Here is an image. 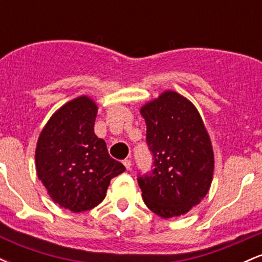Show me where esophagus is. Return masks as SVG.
Masks as SVG:
<instances>
[{
  "mask_svg": "<svg viewBox=\"0 0 262 262\" xmlns=\"http://www.w3.org/2000/svg\"><path fill=\"white\" fill-rule=\"evenodd\" d=\"M123 164H124L125 169H127V170H130V166H132V161L129 160V159H125V160H123Z\"/></svg>",
  "mask_w": 262,
  "mask_h": 262,
  "instance_id": "1",
  "label": "esophagus"
}]
</instances>
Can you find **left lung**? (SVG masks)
I'll return each instance as SVG.
<instances>
[{
    "label": "left lung",
    "mask_w": 262,
    "mask_h": 262,
    "mask_svg": "<svg viewBox=\"0 0 262 262\" xmlns=\"http://www.w3.org/2000/svg\"><path fill=\"white\" fill-rule=\"evenodd\" d=\"M152 169L138 172V185L150 210L179 217L197 206L213 177L212 144L196 107L173 91L164 92L140 111Z\"/></svg>",
    "instance_id": "1"
}]
</instances>
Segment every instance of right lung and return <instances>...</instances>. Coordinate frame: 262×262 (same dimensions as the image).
I'll list each match as a JSON object with an SVG mask.
<instances>
[{"label": "right lung", "mask_w": 262, "mask_h": 262, "mask_svg": "<svg viewBox=\"0 0 262 262\" xmlns=\"http://www.w3.org/2000/svg\"><path fill=\"white\" fill-rule=\"evenodd\" d=\"M97 106L86 96L66 103L47 123L38 139L39 180L55 203L85 212L106 197L111 180L124 172L93 132Z\"/></svg>", "instance_id": "add662e5"}]
</instances>
